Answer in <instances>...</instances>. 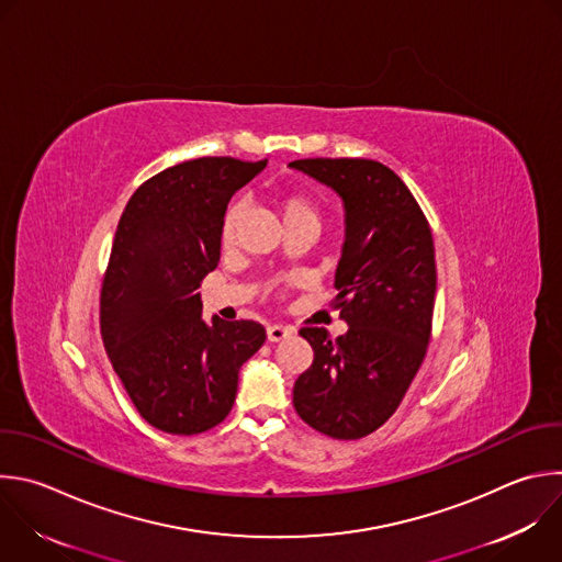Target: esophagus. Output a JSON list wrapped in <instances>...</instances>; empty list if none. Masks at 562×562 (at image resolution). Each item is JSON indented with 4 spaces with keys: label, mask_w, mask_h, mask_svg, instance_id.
<instances>
[{
    "label": "esophagus",
    "mask_w": 562,
    "mask_h": 562,
    "mask_svg": "<svg viewBox=\"0 0 562 562\" xmlns=\"http://www.w3.org/2000/svg\"><path fill=\"white\" fill-rule=\"evenodd\" d=\"M291 333H293V330L286 328V326H282V324H271V326H267V339H269V341H280V339L289 337Z\"/></svg>",
    "instance_id": "1"
}]
</instances>
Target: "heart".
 <instances>
[{
  "mask_svg": "<svg viewBox=\"0 0 562 562\" xmlns=\"http://www.w3.org/2000/svg\"><path fill=\"white\" fill-rule=\"evenodd\" d=\"M273 205L284 223V227H295V225H311L315 229H319V207L313 201V196L304 194V192H278L273 196ZM243 216V207L240 203H232L223 216V225H221V240L223 245H232L234 236H236V227L240 223Z\"/></svg>",
  "mask_w": 562,
  "mask_h": 562,
  "instance_id": "b5f03b06",
  "label": "heart"
}]
</instances>
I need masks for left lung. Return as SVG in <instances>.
<instances>
[{"label":"left lung","mask_w":562,"mask_h":562,"mask_svg":"<svg viewBox=\"0 0 562 562\" xmlns=\"http://www.w3.org/2000/svg\"><path fill=\"white\" fill-rule=\"evenodd\" d=\"M344 203V245L333 300L348 330L304 326L313 363L293 386L297 415L333 439H361L400 408L426 357L437 265L430 225L404 180L368 158H304Z\"/></svg>","instance_id":"8db88e82"}]
</instances>
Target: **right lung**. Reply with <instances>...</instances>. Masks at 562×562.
<instances>
[{"label": "right lung", "mask_w": 562, "mask_h": 562, "mask_svg": "<svg viewBox=\"0 0 562 562\" xmlns=\"http://www.w3.org/2000/svg\"><path fill=\"white\" fill-rule=\"evenodd\" d=\"M267 167L205 156L145 180L119 221L101 289V335L138 415L169 435L218 426L240 366L265 344L251 319H203L196 289L221 260L232 196Z\"/></svg>", "instance_id": "add662e5"}]
</instances>
